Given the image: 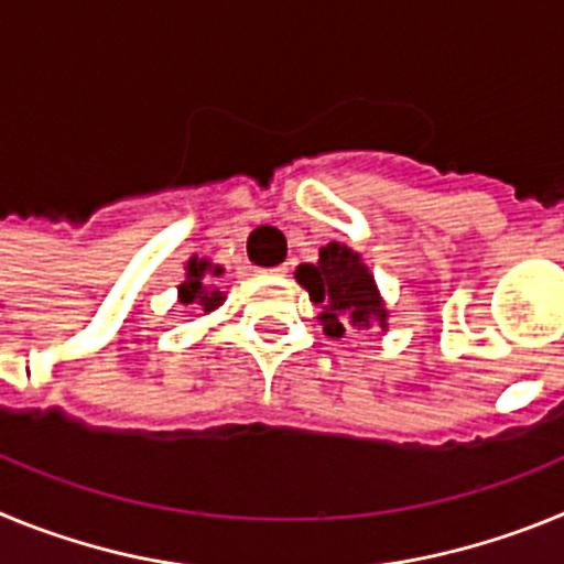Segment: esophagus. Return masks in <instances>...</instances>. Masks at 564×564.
Masks as SVG:
<instances>
[{"label":"esophagus","instance_id":"esophagus-1","mask_svg":"<svg viewBox=\"0 0 564 564\" xmlns=\"http://www.w3.org/2000/svg\"><path fill=\"white\" fill-rule=\"evenodd\" d=\"M268 273H271V276H288V273H291V268L279 265V268H271V271H268Z\"/></svg>","mask_w":564,"mask_h":564}]
</instances>
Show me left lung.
<instances>
[{"mask_svg": "<svg viewBox=\"0 0 564 564\" xmlns=\"http://www.w3.org/2000/svg\"><path fill=\"white\" fill-rule=\"evenodd\" d=\"M296 282L307 291L313 305L322 307L318 322L325 336L344 338L347 330H383L390 327V311L361 253L344 242L318 248L316 262L296 268Z\"/></svg>", "mask_w": 564, "mask_h": 564, "instance_id": "8db88e82", "label": "left lung"}]
</instances>
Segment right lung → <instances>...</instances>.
I'll return each mask as SVG.
<instances>
[{"label":"right lung","mask_w":564,"mask_h":564,"mask_svg":"<svg viewBox=\"0 0 564 564\" xmlns=\"http://www.w3.org/2000/svg\"><path fill=\"white\" fill-rule=\"evenodd\" d=\"M223 268L214 265L206 257H192L186 262V279L177 285V302L181 305L200 307L203 313H212L226 302V291L212 285L214 279L220 276Z\"/></svg>","instance_id":"right-lung-1"}]
</instances>
